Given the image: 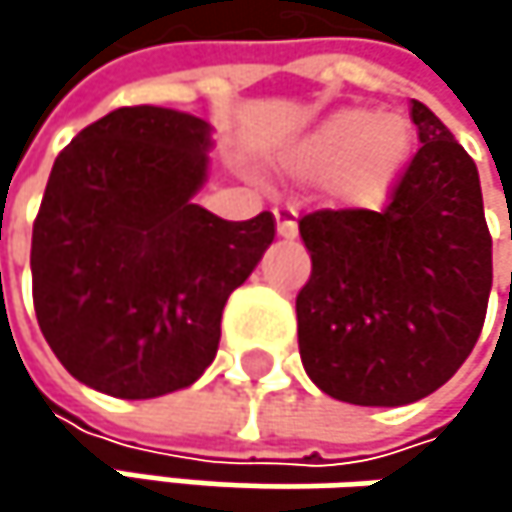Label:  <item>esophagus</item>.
Returning <instances> with one entry per match:
<instances>
[{"label": "esophagus", "mask_w": 512, "mask_h": 512, "mask_svg": "<svg viewBox=\"0 0 512 512\" xmlns=\"http://www.w3.org/2000/svg\"><path fill=\"white\" fill-rule=\"evenodd\" d=\"M275 228H278V237L293 240L299 234V228H296V210L293 207H275Z\"/></svg>", "instance_id": "esophagus-1"}]
</instances>
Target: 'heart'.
Here are the masks:
<instances>
[{
    "label": "heart",
    "instance_id": "1",
    "mask_svg": "<svg viewBox=\"0 0 512 512\" xmlns=\"http://www.w3.org/2000/svg\"><path fill=\"white\" fill-rule=\"evenodd\" d=\"M412 154V127L400 115L341 109L311 130L293 162L308 174H332V192L350 207L382 204Z\"/></svg>",
    "mask_w": 512,
    "mask_h": 512
}]
</instances>
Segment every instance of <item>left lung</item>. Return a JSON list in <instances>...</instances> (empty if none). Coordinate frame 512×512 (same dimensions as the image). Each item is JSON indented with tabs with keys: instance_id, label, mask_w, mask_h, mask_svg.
Wrapping results in <instances>:
<instances>
[{
	"instance_id": "left-lung-1",
	"label": "left lung",
	"mask_w": 512,
	"mask_h": 512,
	"mask_svg": "<svg viewBox=\"0 0 512 512\" xmlns=\"http://www.w3.org/2000/svg\"><path fill=\"white\" fill-rule=\"evenodd\" d=\"M421 151L376 210L299 222L311 278L296 296L311 382L356 406H406L442 388L474 350L492 290V237L474 159L412 100Z\"/></svg>"
}]
</instances>
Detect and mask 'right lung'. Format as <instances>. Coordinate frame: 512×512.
<instances>
[{
  "label": "right lung",
  "instance_id": "add662e5",
  "mask_svg": "<svg viewBox=\"0 0 512 512\" xmlns=\"http://www.w3.org/2000/svg\"><path fill=\"white\" fill-rule=\"evenodd\" d=\"M210 151L204 118L124 106L55 159L32 231V296L50 350L82 385L151 400L216 358L222 308L275 219L225 222L195 204Z\"/></svg>",
  "mask_w": 512,
  "mask_h": 512
}]
</instances>
